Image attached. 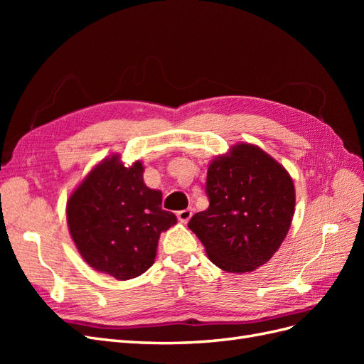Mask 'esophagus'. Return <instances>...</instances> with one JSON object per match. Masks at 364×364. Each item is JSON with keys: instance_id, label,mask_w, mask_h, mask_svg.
I'll list each match as a JSON object with an SVG mask.
<instances>
[{"instance_id": "34e87169", "label": "esophagus", "mask_w": 364, "mask_h": 364, "mask_svg": "<svg viewBox=\"0 0 364 364\" xmlns=\"http://www.w3.org/2000/svg\"><path fill=\"white\" fill-rule=\"evenodd\" d=\"M191 215H193L191 209H182V211L178 213V218H179V222H182V223H188V220L191 218Z\"/></svg>"}]
</instances>
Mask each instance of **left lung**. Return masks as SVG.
I'll use <instances>...</instances> for the list:
<instances>
[{
    "label": "left lung",
    "instance_id": "8db88e82",
    "mask_svg": "<svg viewBox=\"0 0 364 364\" xmlns=\"http://www.w3.org/2000/svg\"><path fill=\"white\" fill-rule=\"evenodd\" d=\"M208 209L188 228L225 272L247 273L279 249L294 214L291 176L258 146L240 142L208 167Z\"/></svg>",
    "mask_w": 364,
    "mask_h": 364
}]
</instances>
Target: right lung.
Segmentation results:
<instances>
[{
    "instance_id": "right-lung-1",
    "label": "right lung",
    "mask_w": 364,
    "mask_h": 364,
    "mask_svg": "<svg viewBox=\"0 0 364 364\" xmlns=\"http://www.w3.org/2000/svg\"><path fill=\"white\" fill-rule=\"evenodd\" d=\"M142 173L141 161L124 167L112 155L86 174L67 202L70 234L82 258L119 281L151 267L161 232L178 222L164 211L162 193L149 188Z\"/></svg>"
}]
</instances>
